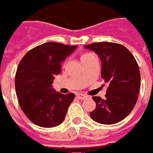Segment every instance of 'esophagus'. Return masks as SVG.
Segmentation results:
<instances>
[{"instance_id":"esophagus-1","label":"esophagus","mask_w":153,"mask_h":153,"mask_svg":"<svg viewBox=\"0 0 153 153\" xmlns=\"http://www.w3.org/2000/svg\"><path fill=\"white\" fill-rule=\"evenodd\" d=\"M77 97L79 99V100H85V99L87 98L88 96L85 94H77Z\"/></svg>"}]
</instances>
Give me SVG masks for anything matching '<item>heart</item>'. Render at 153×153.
Wrapping results in <instances>:
<instances>
[{"label": "heart", "mask_w": 153, "mask_h": 153, "mask_svg": "<svg viewBox=\"0 0 153 153\" xmlns=\"http://www.w3.org/2000/svg\"><path fill=\"white\" fill-rule=\"evenodd\" d=\"M90 55H92V53H85V54L82 55V57H81V59H85V58H87V57H89Z\"/></svg>", "instance_id": "1"}]
</instances>
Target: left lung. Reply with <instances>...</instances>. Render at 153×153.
<instances>
[{"label": "left lung", "mask_w": 153, "mask_h": 153, "mask_svg": "<svg viewBox=\"0 0 153 153\" xmlns=\"http://www.w3.org/2000/svg\"><path fill=\"white\" fill-rule=\"evenodd\" d=\"M101 59V77L108 84L105 98L93 96L96 104L90 117L100 124L112 125L125 119L137 101L141 74L137 60L121 44L101 42L85 45Z\"/></svg>", "instance_id": "8db88e82"}]
</instances>
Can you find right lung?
Masks as SVG:
<instances>
[{
	"label": "right lung",
	"mask_w": 153,
	"mask_h": 153,
	"mask_svg": "<svg viewBox=\"0 0 153 153\" xmlns=\"http://www.w3.org/2000/svg\"><path fill=\"white\" fill-rule=\"evenodd\" d=\"M49 42L33 48L20 61L15 77L19 105L33 123L54 127L64 120L75 94H63L52 89L55 75L61 73L62 61L76 49Z\"/></svg>",
	"instance_id": "obj_1"
}]
</instances>
